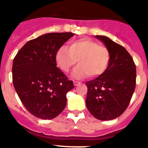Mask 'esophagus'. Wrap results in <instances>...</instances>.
I'll return each mask as SVG.
<instances>
[{"label": "esophagus", "mask_w": 148, "mask_h": 148, "mask_svg": "<svg viewBox=\"0 0 148 148\" xmlns=\"http://www.w3.org/2000/svg\"><path fill=\"white\" fill-rule=\"evenodd\" d=\"M73 84H74V86H77V85H79V84H81V82H77V81H74V82H73Z\"/></svg>", "instance_id": "1"}]
</instances>
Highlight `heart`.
<instances>
[{"mask_svg": "<svg viewBox=\"0 0 148 148\" xmlns=\"http://www.w3.org/2000/svg\"><path fill=\"white\" fill-rule=\"evenodd\" d=\"M55 61L61 71L69 73L78 61L73 73L77 79L89 75L95 78L104 73L110 61V52L106 47L90 38L71 40L67 47L62 46L55 55Z\"/></svg>", "mask_w": 148, "mask_h": 148, "instance_id": "obj_1", "label": "heart"}]
</instances>
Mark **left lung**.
<instances>
[{
    "label": "left lung",
    "instance_id": "obj_1",
    "mask_svg": "<svg viewBox=\"0 0 148 148\" xmlns=\"http://www.w3.org/2000/svg\"><path fill=\"white\" fill-rule=\"evenodd\" d=\"M110 52L103 74L86 83V105L95 119L108 121L121 116L127 108L136 87V69L131 56L109 38L95 35Z\"/></svg>",
    "mask_w": 148,
    "mask_h": 148
}]
</instances>
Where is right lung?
<instances>
[{
	"mask_svg": "<svg viewBox=\"0 0 148 148\" xmlns=\"http://www.w3.org/2000/svg\"><path fill=\"white\" fill-rule=\"evenodd\" d=\"M74 34L52 32L30 40L12 64V82L18 97L31 114L41 119L56 118L66 104L72 81L57 66L56 51Z\"/></svg>",
	"mask_w": 148,
	"mask_h": 148,
	"instance_id": "right-lung-1",
	"label": "right lung"
}]
</instances>
